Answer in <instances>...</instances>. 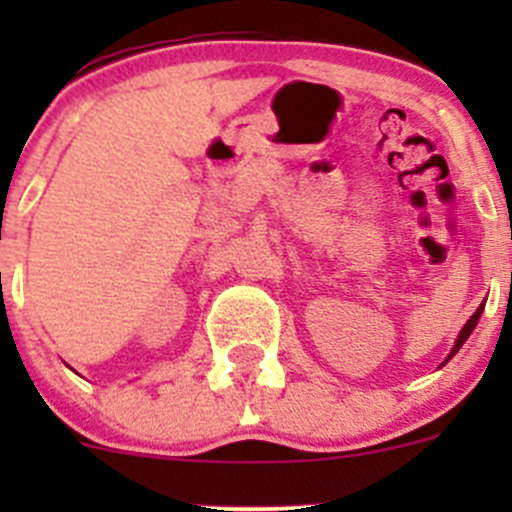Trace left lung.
I'll list each match as a JSON object with an SVG mask.
<instances>
[{
	"mask_svg": "<svg viewBox=\"0 0 512 512\" xmlns=\"http://www.w3.org/2000/svg\"><path fill=\"white\" fill-rule=\"evenodd\" d=\"M485 299H488V297H485ZM483 307H485V304H480V307L476 309V314H473V317H471V319H468V322H466V324H463L461 334H458L456 344H453L451 354H448V356H446V361H448V359H453V356H456V352H458V349H461V347H463V344H466V339H468V337H471V334H473V329H476V324H478V319H480V314H483ZM446 361H443V364H446ZM443 364H441V366H443Z\"/></svg>",
	"mask_w": 512,
	"mask_h": 512,
	"instance_id": "8db88e82",
	"label": "left lung"
}]
</instances>
